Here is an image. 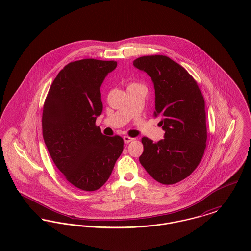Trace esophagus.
Returning a JSON list of instances; mask_svg holds the SVG:
<instances>
[{"instance_id": "1", "label": "esophagus", "mask_w": 251, "mask_h": 251, "mask_svg": "<svg viewBox=\"0 0 251 251\" xmlns=\"http://www.w3.org/2000/svg\"><path fill=\"white\" fill-rule=\"evenodd\" d=\"M123 139H124V142L127 144V143H130L131 141H133L135 139H133V138H131V137H128V136H124Z\"/></svg>"}]
</instances>
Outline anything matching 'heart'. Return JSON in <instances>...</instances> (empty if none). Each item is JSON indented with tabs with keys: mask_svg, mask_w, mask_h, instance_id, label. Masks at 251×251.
Returning a JSON list of instances; mask_svg holds the SVG:
<instances>
[{
	"mask_svg": "<svg viewBox=\"0 0 251 251\" xmlns=\"http://www.w3.org/2000/svg\"><path fill=\"white\" fill-rule=\"evenodd\" d=\"M138 85H142V84H139V83H132L129 84L128 87H132V86H138Z\"/></svg>",
	"mask_w": 251,
	"mask_h": 251,
	"instance_id": "heart-1",
	"label": "heart"
}]
</instances>
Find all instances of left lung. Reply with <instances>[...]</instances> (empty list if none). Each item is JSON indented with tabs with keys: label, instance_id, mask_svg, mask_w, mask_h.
<instances>
[{
	"label": "left lung",
	"instance_id": "8db88e82",
	"mask_svg": "<svg viewBox=\"0 0 251 251\" xmlns=\"http://www.w3.org/2000/svg\"><path fill=\"white\" fill-rule=\"evenodd\" d=\"M134 66L151 77L155 88L154 117H159L165 139H141V166L164 185L191 175L206 148L205 101L195 79L180 64L163 55L140 56Z\"/></svg>",
	"mask_w": 251,
	"mask_h": 251
}]
</instances>
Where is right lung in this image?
<instances>
[{
    "mask_svg": "<svg viewBox=\"0 0 251 251\" xmlns=\"http://www.w3.org/2000/svg\"><path fill=\"white\" fill-rule=\"evenodd\" d=\"M114 60L85 58L68 63L48 91L42 134L49 154L74 187L93 192L110 178L123 151V139L107 137L95 121L103 111L100 86Z\"/></svg>",
    "mask_w": 251,
    "mask_h": 251,
    "instance_id": "add662e5",
    "label": "right lung"
}]
</instances>
